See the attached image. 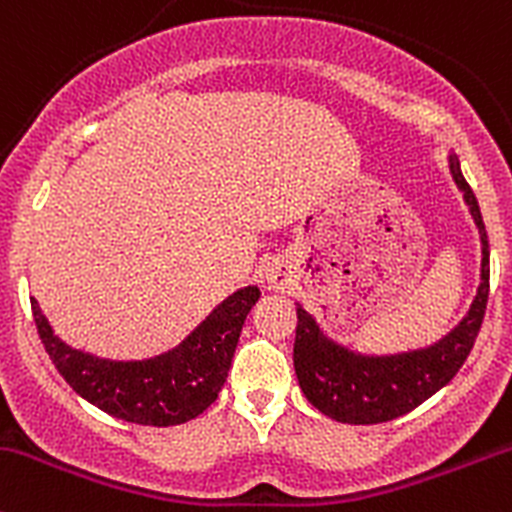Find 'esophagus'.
<instances>
[{"label":"esophagus","mask_w":512,"mask_h":512,"mask_svg":"<svg viewBox=\"0 0 512 512\" xmlns=\"http://www.w3.org/2000/svg\"><path fill=\"white\" fill-rule=\"evenodd\" d=\"M263 281H266V286L271 288V291H278V293H286L293 288V276L288 273L286 266H281V263H271V266L266 268V273H263Z\"/></svg>","instance_id":"obj_1"}]
</instances>
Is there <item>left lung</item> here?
<instances>
[{
    "mask_svg": "<svg viewBox=\"0 0 512 512\" xmlns=\"http://www.w3.org/2000/svg\"><path fill=\"white\" fill-rule=\"evenodd\" d=\"M449 172L481 234V283L468 313L449 333L412 350L360 352L333 340L303 305L295 303V377L305 399L330 419L342 424H382L409 414L456 377L476 342L488 303L491 251L478 199L453 152H449Z\"/></svg>",
    "mask_w": 512,
    "mask_h": 512,
    "instance_id": "1",
    "label": "left lung"
}]
</instances>
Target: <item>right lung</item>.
<instances>
[{
	"label": "right lung",
	"mask_w": 512,
	"mask_h": 512,
	"mask_svg": "<svg viewBox=\"0 0 512 512\" xmlns=\"http://www.w3.org/2000/svg\"><path fill=\"white\" fill-rule=\"evenodd\" d=\"M258 295V286L239 288L179 345L145 360H108L76 350L54 333L36 298H31V313L51 362L73 392L115 419L175 426L199 416L219 397Z\"/></svg>",
	"instance_id": "obj_1"
}]
</instances>
